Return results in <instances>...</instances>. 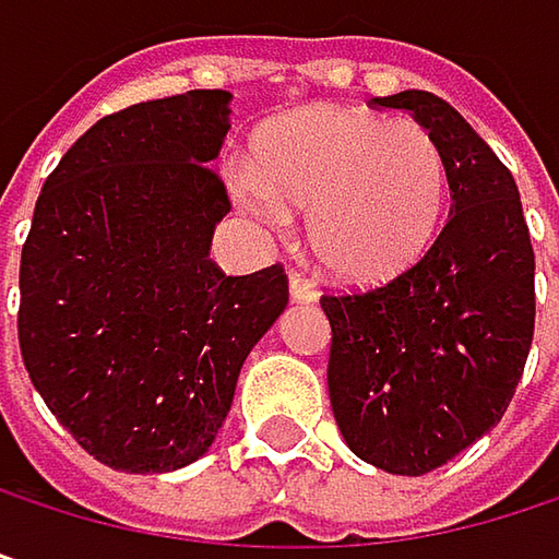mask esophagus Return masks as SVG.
<instances>
[{"instance_id": "1", "label": "esophagus", "mask_w": 559, "mask_h": 559, "mask_svg": "<svg viewBox=\"0 0 559 559\" xmlns=\"http://www.w3.org/2000/svg\"><path fill=\"white\" fill-rule=\"evenodd\" d=\"M290 297H294V300H300V304L313 300V297H317L313 281L307 278V275H300V272H290Z\"/></svg>"}]
</instances>
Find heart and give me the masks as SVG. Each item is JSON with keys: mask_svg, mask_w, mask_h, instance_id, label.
I'll return each mask as SVG.
<instances>
[{"mask_svg": "<svg viewBox=\"0 0 559 559\" xmlns=\"http://www.w3.org/2000/svg\"><path fill=\"white\" fill-rule=\"evenodd\" d=\"M233 190L265 226L284 223V210H307L317 262L372 284L424 255L447 210L450 170L417 122L323 106L265 129L255 174H239Z\"/></svg>", "mask_w": 559, "mask_h": 559, "instance_id": "b5f03b06", "label": "heart"}]
</instances>
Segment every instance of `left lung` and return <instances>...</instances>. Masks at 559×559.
Masks as SVG:
<instances>
[{"label": "left lung", "mask_w": 559, "mask_h": 559, "mask_svg": "<svg viewBox=\"0 0 559 559\" xmlns=\"http://www.w3.org/2000/svg\"><path fill=\"white\" fill-rule=\"evenodd\" d=\"M411 112L450 170V216L430 249L369 290H326V385L349 450L424 476L502 420L534 336V249L511 170L440 96L376 99Z\"/></svg>", "instance_id": "1"}]
</instances>
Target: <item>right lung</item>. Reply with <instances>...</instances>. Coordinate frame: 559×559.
I'll list each match as a JSON object with an SVG mask.
<instances>
[{"mask_svg": "<svg viewBox=\"0 0 559 559\" xmlns=\"http://www.w3.org/2000/svg\"><path fill=\"white\" fill-rule=\"evenodd\" d=\"M229 93L187 90L103 116L35 203L19 269V346L73 440L122 473L206 453L239 369L287 304L284 265L210 259L233 200L213 162Z\"/></svg>", "mask_w": 559, "mask_h": 559, "instance_id": "1", "label": "right lung"}]
</instances>
